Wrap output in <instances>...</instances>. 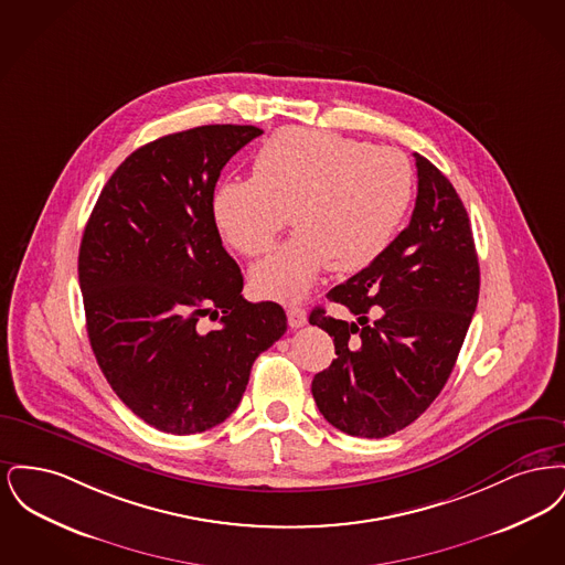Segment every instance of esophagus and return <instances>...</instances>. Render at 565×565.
Instances as JSON below:
<instances>
[{"label":"esophagus","instance_id":"34e87169","mask_svg":"<svg viewBox=\"0 0 565 565\" xmlns=\"http://www.w3.org/2000/svg\"><path fill=\"white\" fill-rule=\"evenodd\" d=\"M286 313H288V323H290V328H302V326L307 323V313H305V309H302V307H298V305H290Z\"/></svg>","mask_w":565,"mask_h":565}]
</instances>
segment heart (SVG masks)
<instances>
[{
    "instance_id": "heart-1",
    "label": "heart",
    "mask_w": 565,
    "mask_h": 565,
    "mask_svg": "<svg viewBox=\"0 0 565 565\" xmlns=\"http://www.w3.org/2000/svg\"><path fill=\"white\" fill-rule=\"evenodd\" d=\"M413 192L415 173L401 150L286 127L258 148L252 178L215 189L212 214L226 243L252 258L269 252L292 220L295 235L249 279L265 298L296 300L326 267L355 273L373 265L398 233Z\"/></svg>"
}]
</instances>
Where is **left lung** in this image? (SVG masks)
<instances>
[{"label": "left lung", "mask_w": 565, "mask_h": 565, "mask_svg": "<svg viewBox=\"0 0 565 565\" xmlns=\"http://www.w3.org/2000/svg\"><path fill=\"white\" fill-rule=\"evenodd\" d=\"M417 199L408 226L373 265L332 288L328 300L355 316L316 307L309 322L337 358L313 376L326 422L350 436L383 438L413 424L456 366L479 302V258L454 184L415 152Z\"/></svg>", "instance_id": "left-lung-1"}]
</instances>
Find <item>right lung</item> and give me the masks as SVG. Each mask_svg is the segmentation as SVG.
<instances>
[{
	"mask_svg": "<svg viewBox=\"0 0 565 565\" xmlns=\"http://www.w3.org/2000/svg\"><path fill=\"white\" fill-rule=\"evenodd\" d=\"M260 134L205 125L141 146L111 173L82 235L78 279L97 364L116 396L167 434L231 417L254 360L288 328L277 302L243 298L242 269L212 214L222 167Z\"/></svg>",
	"mask_w": 565,
	"mask_h": 565,
	"instance_id": "1",
	"label": "right lung"
}]
</instances>
